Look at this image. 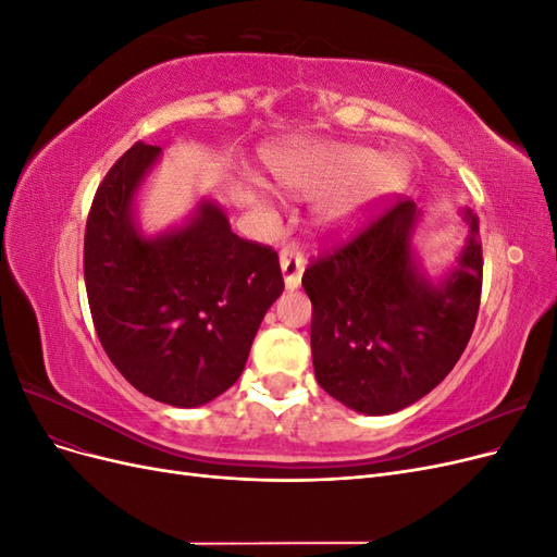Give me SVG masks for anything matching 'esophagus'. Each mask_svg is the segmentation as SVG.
I'll use <instances>...</instances> for the list:
<instances>
[{"label":"esophagus","instance_id":"34e87169","mask_svg":"<svg viewBox=\"0 0 557 557\" xmlns=\"http://www.w3.org/2000/svg\"><path fill=\"white\" fill-rule=\"evenodd\" d=\"M278 262H281L285 288H288V290L299 288L301 274H305V258H301V252L295 250V248H283L278 252Z\"/></svg>","mask_w":557,"mask_h":557}]
</instances>
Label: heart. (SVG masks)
Masks as SVG:
<instances>
[{
    "mask_svg": "<svg viewBox=\"0 0 557 557\" xmlns=\"http://www.w3.org/2000/svg\"><path fill=\"white\" fill-rule=\"evenodd\" d=\"M281 188L297 195L339 190L327 199L318 218L325 230L346 234L360 227L383 199L407 183V166L383 158L372 148L334 146L313 139H297L269 156Z\"/></svg>",
    "mask_w": 557,
    "mask_h": 557,
    "instance_id": "heart-1",
    "label": "heart"
}]
</instances>
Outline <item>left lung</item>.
<instances>
[{"mask_svg":"<svg viewBox=\"0 0 557 557\" xmlns=\"http://www.w3.org/2000/svg\"><path fill=\"white\" fill-rule=\"evenodd\" d=\"M458 262L432 281L413 256L420 209L397 199L350 242L307 267L315 381L348 409L387 416L440 385L476 325L483 256L479 218L460 211Z\"/></svg>","mask_w":557,"mask_h":557,"instance_id":"left-lung-1","label":"left lung"}]
</instances>
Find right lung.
<instances>
[{
  "label": "right lung",
  "mask_w": 557,
  "mask_h": 557,
  "mask_svg": "<svg viewBox=\"0 0 557 557\" xmlns=\"http://www.w3.org/2000/svg\"><path fill=\"white\" fill-rule=\"evenodd\" d=\"M162 148L134 144L92 199L83 274L107 356L139 393L201 407L237 383L267 309L283 293L276 250L237 237L201 199L181 227L146 237L137 197Z\"/></svg>",
  "instance_id": "add662e5"
}]
</instances>
